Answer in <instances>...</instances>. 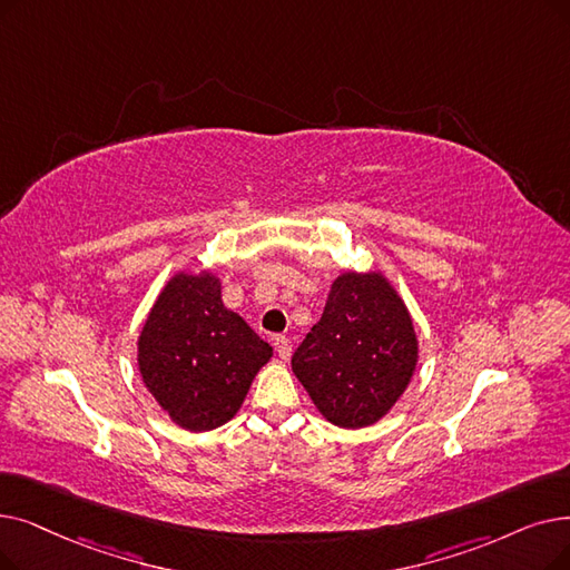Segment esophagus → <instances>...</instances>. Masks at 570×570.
Here are the masks:
<instances>
[{"label":"esophagus","mask_w":570,"mask_h":570,"mask_svg":"<svg viewBox=\"0 0 570 570\" xmlns=\"http://www.w3.org/2000/svg\"><path fill=\"white\" fill-rule=\"evenodd\" d=\"M275 352L279 354L282 361H288V358H291V352H293V350H291V340L284 337V335H277V337H275Z\"/></svg>","instance_id":"esophagus-1"}]
</instances>
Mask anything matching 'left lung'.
<instances>
[{
  "label": "left lung",
  "instance_id": "8db88e82",
  "mask_svg": "<svg viewBox=\"0 0 570 570\" xmlns=\"http://www.w3.org/2000/svg\"><path fill=\"white\" fill-rule=\"evenodd\" d=\"M419 340L405 301L384 272H342L318 324L291 367L326 422L377 424L412 382Z\"/></svg>",
  "mask_w": 570,
  "mask_h": 570
}]
</instances>
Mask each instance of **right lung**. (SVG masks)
I'll use <instances>...</instances> for the list:
<instances>
[{"label":"right lung","instance_id":"add662e5","mask_svg":"<svg viewBox=\"0 0 570 570\" xmlns=\"http://www.w3.org/2000/svg\"><path fill=\"white\" fill-rule=\"evenodd\" d=\"M269 358L272 346L220 301L209 267L169 277L137 337L144 386L190 433L228 424Z\"/></svg>","mask_w":570,"mask_h":570}]
</instances>
